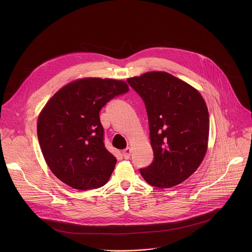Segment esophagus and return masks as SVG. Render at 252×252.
Listing matches in <instances>:
<instances>
[{
    "instance_id": "obj_1",
    "label": "esophagus",
    "mask_w": 252,
    "mask_h": 252,
    "mask_svg": "<svg viewBox=\"0 0 252 252\" xmlns=\"http://www.w3.org/2000/svg\"><path fill=\"white\" fill-rule=\"evenodd\" d=\"M122 155L124 157V159H129L131 156V147H127L122 151Z\"/></svg>"
}]
</instances>
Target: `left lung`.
Masks as SVG:
<instances>
[{
    "instance_id": "obj_1",
    "label": "left lung",
    "mask_w": 252,
    "mask_h": 252,
    "mask_svg": "<svg viewBox=\"0 0 252 252\" xmlns=\"http://www.w3.org/2000/svg\"><path fill=\"white\" fill-rule=\"evenodd\" d=\"M143 98L148 116L153 162L141 169L144 180L171 188L199 168L208 150L210 118L201 93L166 72H147L127 79Z\"/></svg>"
}]
</instances>
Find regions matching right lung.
<instances>
[{
	"instance_id": "obj_1",
	"label": "right lung",
	"mask_w": 252,
	"mask_h": 252,
	"mask_svg": "<svg viewBox=\"0 0 252 252\" xmlns=\"http://www.w3.org/2000/svg\"><path fill=\"white\" fill-rule=\"evenodd\" d=\"M129 91L123 80L84 77L58 90L38 114L36 131L44 160L57 179L78 190L99 188L116 158L104 144L100 110Z\"/></svg>"
}]
</instances>
